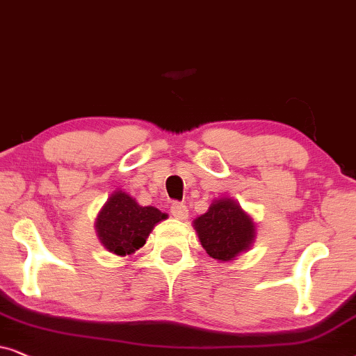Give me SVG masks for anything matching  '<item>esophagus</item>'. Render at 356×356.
<instances>
[{"label":"esophagus","instance_id":"1","mask_svg":"<svg viewBox=\"0 0 356 356\" xmlns=\"http://www.w3.org/2000/svg\"><path fill=\"white\" fill-rule=\"evenodd\" d=\"M170 213H172V216L177 218V220H186L188 216L187 207L181 202H174L172 205H170Z\"/></svg>","mask_w":356,"mask_h":356}]
</instances>
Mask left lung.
I'll return each mask as SVG.
<instances>
[{
	"label": "left lung",
	"mask_w": 356,
	"mask_h": 356,
	"mask_svg": "<svg viewBox=\"0 0 356 356\" xmlns=\"http://www.w3.org/2000/svg\"><path fill=\"white\" fill-rule=\"evenodd\" d=\"M203 249L210 257L227 262L252 244L255 226L238 203L221 198L193 221Z\"/></svg>",
	"instance_id": "8db88e82"
}]
</instances>
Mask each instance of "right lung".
Here are the masks:
<instances>
[{"label": "right lung", "mask_w": 356, "mask_h": 356, "mask_svg": "<svg viewBox=\"0 0 356 356\" xmlns=\"http://www.w3.org/2000/svg\"><path fill=\"white\" fill-rule=\"evenodd\" d=\"M164 218L158 208L140 207L130 195L118 191L97 216L96 229L104 248L117 255H127L140 249L156 222Z\"/></svg>", "instance_id": "1"}]
</instances>
